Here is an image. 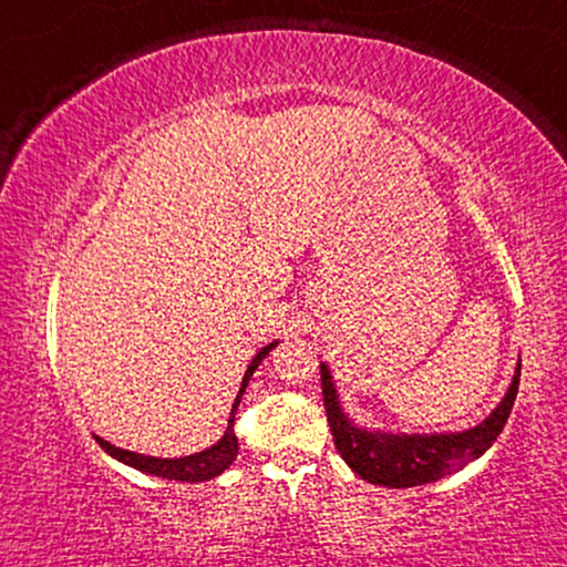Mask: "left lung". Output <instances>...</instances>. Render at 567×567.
Instances as JSON below:
<instances>
[{
  "instance_id": "obj_1",
  "label": "left lung",
  "mask_w": 567,
  "mask_h": 567,
  "mask_svg": "<svg viewBox=\"0 0 567 567\" xmlns=\"http://www.w3.org/2000/svg\"><path fill=\"white\" fill-rule=\"evenodd\" d=\"M320 374L332 441H336V449L348 467L374 485L415 487L452 475L493 446V441L501 436L503 425L508 421L511 408H514L522 363L516 367L506 398L483 423L460 433H431V436L359 429L340 408L338 390L324 363L320 367Z\"/></svg>"
}]
</instances>
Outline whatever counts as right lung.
<instances>
[{
	"label": "right lung",
	"instance_id": "add662e5",
	"mask_svg": "<svg viewBox=\"0 0 567 567\" xmlns=\"http://www.w3.org/2000/svg\"><path fill=\"white\" fill-rule=\"evenodd\" d=\"M276 346H278V340H276V343H268L266 348H260V351L255 353V359L250 361V367H247V371H245L243 386H239L235 405H231L227 431H224V436L216 441L214 446L204 449V452L190 454V456H181V460H162V456H144V454H136V452H126V449L107 444V441L100 439V436H95V441L105 449L107 454L115 456V460L128 464V467H134V470H142V472H146V475H157V477H165V480H181V483H204V480H212L216 475H221V472L227 470L237 456L239 444H237V436H235V413H237L239 400H243L245 386H247V382H250L252 371L258 369V363L266 359V355L274 351Z\"/></svg>",
	"mask_w": 567,
	"mask_h": 567
}]
</instances>
